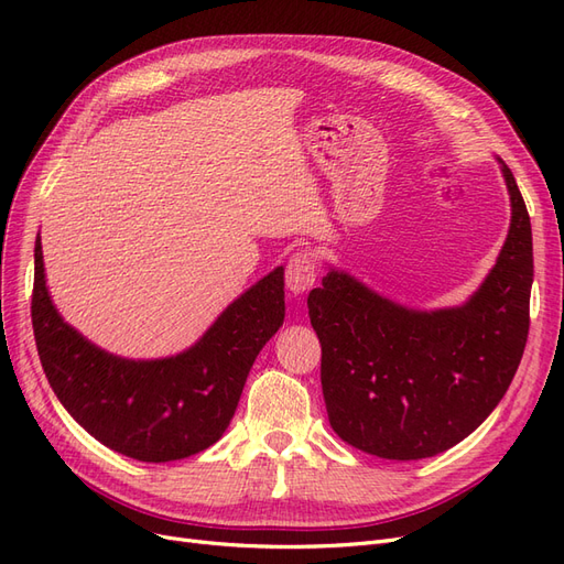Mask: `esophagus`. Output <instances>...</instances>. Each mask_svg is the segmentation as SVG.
Masks as SVG:
<instances>
[{
  "label": "esophagus",
  "mask_w": 564,
  "mask_h": 564,
  "mask_svg": "<svg viewBox=\"0 0 564 564\" xmlns=\"http://www.w3.org/2000/svg\"><path fill=\"white\" fill-rule=\"evenodd\" d=\"M315 278H317V261L313 251L303 249L289 259L284 280H286V289L294 296L308 292V289L315 284Z\"/></svg>",
  "instance_id": "obj_1"
}]
</instances>
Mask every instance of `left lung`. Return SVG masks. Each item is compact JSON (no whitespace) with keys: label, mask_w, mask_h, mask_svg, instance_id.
Listing matches in <instances>:
<instances>
[{"label":"left lung","mask_w":564,"mask_h":564,"mask_svg":"<svg viewBox=\"0 0 564 564\" xmlns=\"http://www.w3.org/2000/svg\"><path fill=\"white\" fill-rule=\"evenodd\" d=\"M510 230L482 286L458 308L412 311L329 270L308 296L334 433L367 454L416 460L468 437L501 402L522 360L534 280L532 224L499 160Z\"/></svg>","instance_id":"left-lung-1"}]
</instances>
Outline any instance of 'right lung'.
Returning <instances> with one entry per match:
<instances>
[{
  "label": "right lung",
  "mask_w": 564,
  "mask_h": 564,
  "mask_svg": "<svg viewBox=\"0 0 564 564\" xmlns=\"http://www.w3.org/2000/svg\"><path fill=\"white\" fill-rule=\"evenodd\" d=\"M284 322V268L235 299L193 348L124 360L84 338L51 303L35 242L32 329L56 398L100 445L150 464L199 454L226 433L256 355Z\"/></svg>",
  "instance_id": "right-lung-1"
}]
</instances>
